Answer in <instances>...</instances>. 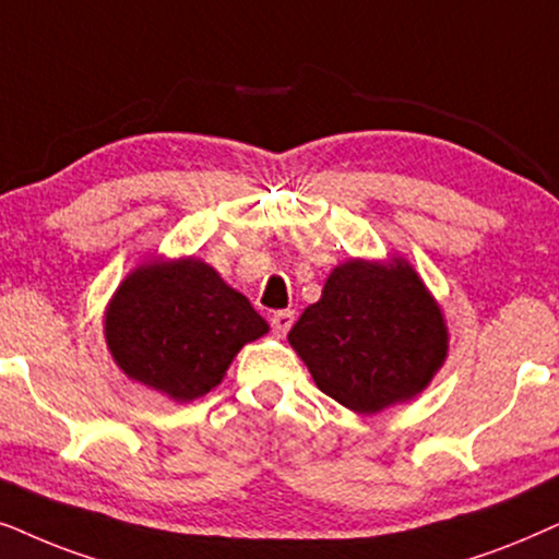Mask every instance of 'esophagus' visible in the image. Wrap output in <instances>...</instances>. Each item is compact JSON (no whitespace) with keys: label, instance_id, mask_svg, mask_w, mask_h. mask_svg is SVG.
<instances>
[{"label":"esophagus","instance_id":"esophagus-1","mask_svg":"<svg viewBox=\"0 0 559 559\" xmlns=\"http://www.w3.org/2000/svg\"><path fill=\"white\" fill-rule=\"evenodd\" d=\"M292 324H294V311L292 309L275 311V314L271 317V326H273V332L278 334V337H284V334L292 330Z\"/></svg>","mask_w":559,"mask_h":559}]
</instances>
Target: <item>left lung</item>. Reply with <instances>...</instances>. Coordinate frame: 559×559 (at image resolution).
Segmentation results:
<instances>
[{"mask_svg":"<svg viewBox=\"0 0 559 559\" xmlns=\"http://www.w3.org/2000/svg\"><path fill=\"white\" fill-rule=\"evenodd\" d=\"M288 342L319 391L349 412L376 414L427 389L448 357V324L404 258L347 260Z\"/></svg>","mask_w":559,"mask_h":559,"instance_id":"left-lung-1","label":"left lung"}]
</instances>
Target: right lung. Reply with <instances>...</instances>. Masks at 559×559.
<instances>
[{
  "mask_svg": "<svg viewBox=\"0 0 559 559\" xmlns=\"http://www.w3.org/2000/svg\"><path fill=\"white\" fill-rule=\"evenodd\" d=\"M267 322L204 260H151L119 284L104 314L111 357L132 381L193 401L222 383Z\"/></svg>",
  "mask_w": 559,
  "mask_h": 559,
  "instance_id": "add662e5",
  "label": "right lung"
}]
</instances>
